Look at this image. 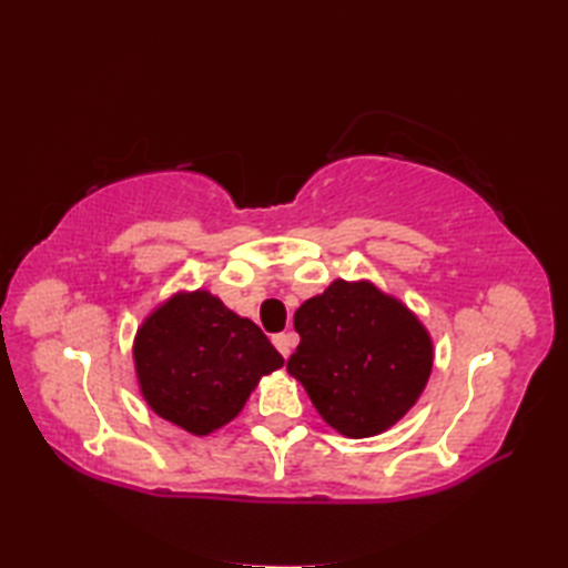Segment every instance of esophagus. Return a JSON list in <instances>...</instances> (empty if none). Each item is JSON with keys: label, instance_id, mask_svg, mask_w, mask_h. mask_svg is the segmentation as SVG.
<instances>
[{"label": "esophagus", "instance_id": "obj_1", "mask_svg": "<svg viewBox=\"0 0 568 568\" xmlns=\"http://www.w3.org/2000/svg\"><path fill=\"white\" fill-rule=\"evenodd\" d=\"M295 342H297V339H295V334H293V332H283V334H275V336H273V344H275L277 352L283 354V358L291 356Z\"/></svg>", "mask_w": 568, "mask_h": 568}]
</instances>
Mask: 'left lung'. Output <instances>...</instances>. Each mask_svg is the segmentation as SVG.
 <instances>
[{
  "mask_svg": "<svg viewBox=\"0 0 568 568\" xmlns=\"http://www.w3.org/2000/svg\"><path fill=\"white\" fill-rule=\"evenodd\" d=\"M287 371L322 419L352 439L395 425L432 373V342L403 303L371 283L334 281L295 312Z\"/></svg>",
  "mask_w": 568,
  "mask_h": 568,
  "instance_id": "obj_1",
  "label": "left lung"
}]
</instances>
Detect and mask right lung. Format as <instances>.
Segmentation results:
<instances>
[{"label":"right lung","instance_id":"1","mask_svg":"<svg viewBox=\"0 0 568 568\" xmlns=\"http://www.w3.org/2000/svg\"><path fill=\"white\" fill-rule=\"evenodd\" d=\"M134 361L146 403L192 434L234 419L258 378L285 364L256 324L204 291L155 310L136 334Z\"/></svg>","mask_w":568,"mask_h":568}]
</instances>
